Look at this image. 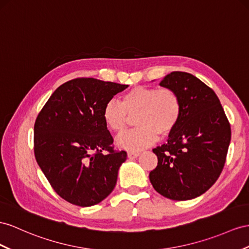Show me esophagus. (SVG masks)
Instances as JSON below:
<instances>
[{
    "mask_svg": "<svg viewBox=\"0 0 249 249\" xmlns=\"http://www.w3.org/2000/svg\"><path fill=\"white\" fill-rule=\"evenodd\" d=\"M140 154L137 151H128V154H127V157H128L129 159H135L139 156Z\"/></svg>",
    "mask_w": 249,
    "mask_h": 249,
    "instance_id": "esophagus-1",
    "label": "esophagus"
}]
</instances>
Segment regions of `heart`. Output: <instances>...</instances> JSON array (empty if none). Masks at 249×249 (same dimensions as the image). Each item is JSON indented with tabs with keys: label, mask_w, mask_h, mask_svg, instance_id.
Returning a JSON list of instances; mask_svg holds the SVG:
<instances>
[{
	"label": "heart",
	"mask_w": 249,
	"mask_h": 249,
	"mask_svg": "<svg viewBox=\"0 0 249 249\" xmlns=\"http://www.w3.org/2000/svg\"><path fill=\"white\" fill-rule=\"evenodd\" d=\"M135 129L117 138L119 147L140 150L155 143L158 137L169 136L180 122L182 102L169 87L136 86L123 93L121 101L109 100L103 108V120L111 131L120 133L135 116Z\"/></svg>",
	"instance_id": "1"
}]
</instances>
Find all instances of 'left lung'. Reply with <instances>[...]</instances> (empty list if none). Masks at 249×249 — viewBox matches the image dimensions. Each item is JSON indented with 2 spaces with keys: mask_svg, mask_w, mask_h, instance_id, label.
Wrapping results in <instances>:
<instances>
[{
  "mask_svg": "<svg viewBox=\"0 0 249 249\" xmlns=\"http://www.w3.org/2000/svg\"><path fill=\"white\" fill-rule=\"evenodd\" d=\"M173 88L182 102V116L168 141L152 149L157 167L149 180L170 200L195 199L220 177L231 139V124L212 88L188 72L174 71L160 82Z\"/></svg>",
  "mask_w": 249,
  "mask_h": 249,
  "instance_id": "8db88e82",
  "label": "left lung"
}]
</instances>
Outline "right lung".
I'll use <instances>...</instances> for the list:
<instances>
[{
    "label": "right lung",
    "mask_w": 249,
    "mask_h": 249,
    "mask_svg": "<svg viewBox=\"0 0 249 249\" xmlns=\"http://www.w3.org/2000/svg\"><path fill=\"white\" fill-rule=\"evenodd\" d=\"M127 87L76 78L56 88L37 114L36 160L55 193L73 205H95L116 186L127 152L113 148L103 108Z\"/></svg>",
    "instance_id": "1"
}]
</instances>
